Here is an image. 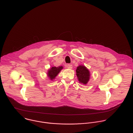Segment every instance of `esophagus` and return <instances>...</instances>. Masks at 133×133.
I'll list each match as a JSON object with an SVG mask.
<instances>
[{
  "label": "esophagus",
  "mask_w": 133,
  "mask_h": 133,
  "mask_svg": "<svg viewBox=\"0 0 133 133\" xmlns=\"http://www.w3.org/2000/svg\"><path fill=\"white\" fill-rule=\"evenodd\" d=\"M66 66V67H67L68 68H69V69H71L72 67V65H70V64H67Z\"/></svg>",
  "instance_id": "esophagus-1"
}]
</instances>
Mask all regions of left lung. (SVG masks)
<instances>
[{"label":"left lung","instance_id":"left-lung-1","mask_svg":"<svg viewBox=\"0 0 133 133\" xmlns=\"http://www.w3.org/2000/svg\"><path fill=\"white\" fill-rule=\"evenodd\" d=\"M76 75L79 82L83 84H86L89 81L90 72L84 66L80 65L77 68Z\"/></svg>","mask_w":133,"mask_h":133}]
</instances>
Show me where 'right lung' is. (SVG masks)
Wrapping results in <instances>:
<instances>
[{
	"instance_id": "obj_1",
	"label": "right lung",
	"mask_w": 133,
	"mask_h": 133,
	"mask_svg": "<svg viewBox=\"0 0 133 133\" xmlns=\"http://www.w3.org/2000/svg\"><path fill=\"white\" fill-rule=\"evenodd\" d=\"M63 68V66H59L57 67H52L48 70V72L47 73L48 77L51 80H52L55 78V77L58 74V73Z\"/></svg>"
}]
</instances>
